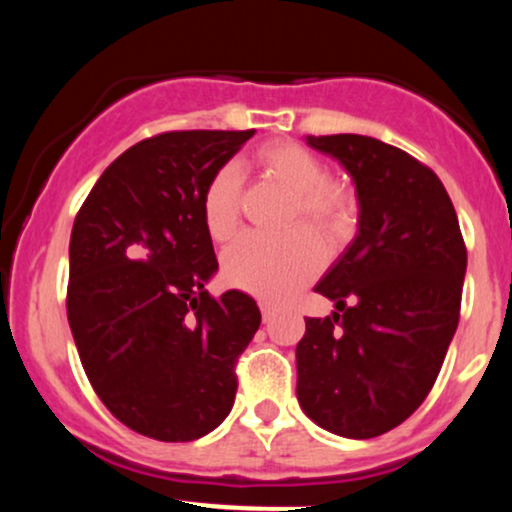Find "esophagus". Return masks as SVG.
<instances>
[{"instance_id":"34e87169","label":"esophagus","mask_w":512,"mask_h":512,"mask_svg":"<svg viewBox=\"0 0 512 512\" xmlns=\"http://www.w3.org/2000/svg\"><path fill=\"white\" fill-rule=\"evenodd\" d=\"M260 310H262V320L267 322H272L274 320V308H272V303H267V301H260Z\"/></svg>"}]
</instances>
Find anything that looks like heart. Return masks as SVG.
Returning <instances> with one entry per match:
<instances>
[{
    "mask_svg": "<svg viewBox=\"0 0 512 512\" xmlns=\"http://www.w3.org/2000/svg\"><path fill=\"white\" fill-rule=\"evenodd\" d=\"M262 173L293 195L291 223L301 221L315 233L334 238L349 226L351 204L344 187L327 180L315 154L291 142L267 144L257 151ZM240 209V170L226 163L211 175L202 192V221L211 240L223 243L236 233ZM320 248L308 233L293 231L284 238L243 236L223 257L228 284L267 301H286L320 269Z\"/></svg>",
    "mask_w": 512,
    "mask_h": 512,
    "instance_id": "obj_1",
    "label": "heart"
}]
</instances>
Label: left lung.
<instances>
[{
    "mask_svg": "<svg viewBox=\"0 0 512 512\" xmlns=\"http://www.w3.org/2000/svg\"><path fill=\"white\" fill-rule=\"evenodd\" d=\"M356 185L358 233L315 286L334 301L305 317L296 395L344 438H375L409 419L436 383L460 322L467 248L438 175L363 134L305 137Z\"/></svg>",
    "mask_w": 512,
    "mask_h": 512,
    "instance_id": "obj_1",
    "label": "left lung"
}]
</instances>
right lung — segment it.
<instances>
[{"label":"right lung","mask_w":512,"mask_h":512,"mask_svg":"<svg viewBox=\"0 0 512 512\" xmlns=\"http://www.w3.org/2000/svg\"><path fill=\"white\" fill-rule=\"evenodd\" d=\"M255 134L192 129L129 146L93 185L69 240L67 317L93 390L146 438L187 443L236 399V361L260 327L243 291L211 298L219 269L202 221L211 175Z\"/></svg>","instance_id":"add662e5"}]
</instances>
